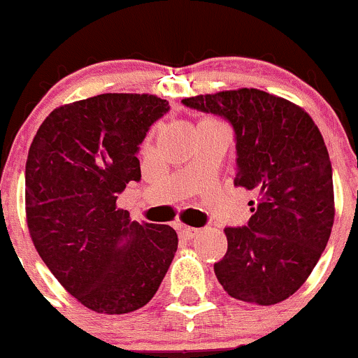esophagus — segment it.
<instances>
[{"mask_svg": "<svg viewBox=\"0 0 358 358\" xmlns=\"http://www.w3.org/2000/svg\"><path fill=\"white\" fill-rule=\"evenodd\" d=\"M198 233H200V229L189 228V226H182V228H180V236H184V238H186V240L194 238V236H196Z\"/></svg>", "mask_w": 358, "mask_h": 358, "instance_id": "1", "label": "esophagus"}]
</instances>
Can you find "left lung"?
<instances>
[{"label": "left lung", "mask_w": 358, "mask_h": 358, "mask_svg": "<svg viewBox=\"0 0 358 358\" xmlns=\"http://www.w3.org/2000/svg\"><path fill=\"white\" fill-rule=\"evenodd\" d=\"M235 130V186L257 194L249 224L226 228L228 252L214 264L231 298L270 306L306 282L334 224V186L320 130L303 108L257 88L182 99Z\"/></svg>", "instance_id": "left-lung-1"}]
</instances>
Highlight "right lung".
<instances>
[{"mask_svg":"<svg viewBox=\"0 0 358 358\" xmlns=\"http://www.w3.org/2000/svg\"><path fill=\"white\" fill-rule=\"evenodd\" d=\"M167 111L157 95L101 94L55 108L31 143V240L59 284L95 313L150 303L178 250L174 228L132 221L116 205L141 179L139 144Z\"/></svg>","mask_w":358,"mask_h":358,"instance_id":"right-lung-1","label":"right lung"}]
</instances>
